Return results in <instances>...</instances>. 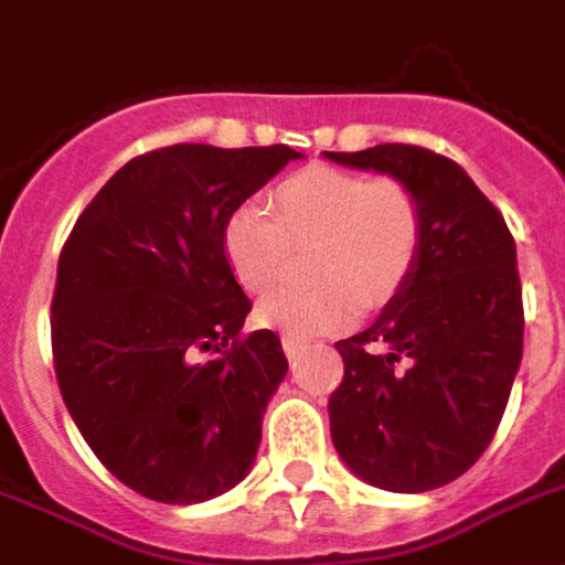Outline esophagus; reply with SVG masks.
Returning <instances> with one entry per match:
<instances>
[{
    "label": "esophagus",
    "instance_id": "34e87169",
    "mask_svg": "<svg viewBox=\"0 0 565 565\" xmlns=\"http://www.w3.org/2000/svg\"><path fill=\"white\" fill-rule=\"evenodd\" d=\"M284 354H287V360H296L299 356V351L306 348V344L299 342V339H290V335H284Z\"/></svg>",
    "mask_w": 565,
    "mask_h": 565
}]
</instances>
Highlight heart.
<instances>
[{"instance_id":"1","label":"heart","mask_w":565,"mask_h":565,"mask_svg":"<svg viewBox=\"0 0 565 565\" xmlns=\"http://www.w3.org/2000/svg\"><path fill=\"white\" fill-rule=\"evenodd\" d=\"M269 211L238 202L221 226V247L245 290L281 281L290 245H306L311 287L263 296L257 323L290 339L351 327L360 308H381L408 281L420 254L424 217L412 186L332 166H308L271 190Z\"/></svg>"}]
</instances>
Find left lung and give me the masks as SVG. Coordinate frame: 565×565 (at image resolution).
<instances>
[{"instance_id": "obj_1", "label": "left lung", "mask_w": 565, "mask_h": 565, "mask_svg": "<svg viewBox=\"0 0 565 565\" xmlns=\"http://www.w3.org/2000/svg\"><path fill=\"white\" fill-rule=\"evenodd\" d=\"M323 157L408 184L424 217L403 290L369 330L335 342L344 379L330 396L332 445L366 484L436 490L484 454L521 369L514 238L472 178L433 150L375 145Z\"/></svg>"}]
</instances>
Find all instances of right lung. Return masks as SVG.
<instances>
[{
    "instance_id": "right-lung-1",
    "label": "right lung",
    "mask_w": 565,
    "mask_h": 565,
    "mask_svg": "<svg viewBox=\"0 0 565 565\" xmlns=\"http://www.w3.org/2000/svg\"><path fill=\"white\" fill-rule=\"evenodd\" d=\"M302 153L287 145L150 150L93 196L60 254L51 342L60 393L117 481L169 505L233 490L287 375L223 257L226 214Z\"/></svg>"
}]
</instances>
